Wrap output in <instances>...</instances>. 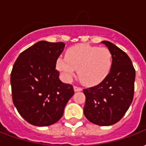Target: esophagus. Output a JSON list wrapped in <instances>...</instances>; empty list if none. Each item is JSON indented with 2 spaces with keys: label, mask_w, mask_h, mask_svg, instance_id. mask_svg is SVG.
I'll return each instance as SVG.
<instances>
[{
  "label": "esophagus",
  "mask_w": 146,
  "mask_h": 146,
  "mask_svg": "<svg viewBox=\"0 0 146 146\" xmlns=\"http://www.w3.org/2000/svg\"><path fill=\"white\" fill-rule=\"evenodd\" d=\"M73 90H74V92H81V91H82V88H80V87H76V86H74V87H73Z\"/></svg>",
  "instance_id": "1"
}]
</instances>
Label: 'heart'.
Here are the masks:
<instances>
[{
  "instance_id": "obj_1",
  "label": "heart",
  "mask_w": 146,
  "mask_h": 146,
  "mask_svg": "<svg viewBox=\"0 0 146 146\" xmlns=\"http://www.w3.org/2000/svg\"><path fill=\"white\" fill-rule=\"evenodd\" d=\"M113 55L107 48L80 44L70 48L66 58L58 57L56 68L66 81H70L78 70L81 82L88 86L99 84L110 74Z\"/></svg>"
}]
</instances>
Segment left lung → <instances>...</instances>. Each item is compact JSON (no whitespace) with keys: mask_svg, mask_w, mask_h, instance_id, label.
Masks as SVG:
<instances>
[{"mask_svg":"<svg viewBox=\"0 0 146 146\" xmlns=\"http://www.w3.org/2000/svg\"><path fill=\"white\" fill-rule=\"evenodd\" d=\"M113 55L107 77L98 85L84 89V113L92 123L113 125L124 116L131 104L135 91V70L128 55L113 43L103 40Z\"/></svg>","mask_w":146,"mask_h":146,"instance_id":"1","label":"left lung"}]
</instances>
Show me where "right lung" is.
I'll return each mask as SVG.
<instances>
[{
	"instance_id": "1",
	"label": "right lung",
	"mask_w": 146,
	"mask_h": 146,
	"mask_svg": "<svg viewBox=\"0 0 146 146\" xmlns=\"http://www.w3.org/2000/svg\"><path fill=\"white\" fill-rule=\"evenodd\" d=\"M63 42L40 40L23 51L11 73L12 101L21 116L32 125L46 127L61 119L73 86L62 83L55 70Z\"/></svg>"
}]
</instances>
